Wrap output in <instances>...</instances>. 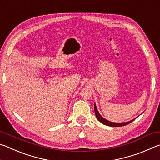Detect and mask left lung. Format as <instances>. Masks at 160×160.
Instances as JSON below:
<instances>
[{
	"label": "left lung",
	"instance_id": "left-lung-1",
	"mask_svg": "<svg viewBox=\"0 0 160 160\" xmlns=\"http://www.w3.org/2000/svg\"><path fill=\"white\" fill-rule=\"evenodd\" d=\"M94 112H95V116H96L97 118L98 119V121H99L102 123L104 124V125H106V126H112V127L123 126L128 125V123L132 122V121L134 120V119H133V120H131V121H128V122H125V123H113V122H111V121H107V119H105V118H103L102 116L99 114V113L98 112V111H97L95 103H94Z\"/></svg>",
	"mask_w": 160,
	"mask_h": 160
}]
</instances>
